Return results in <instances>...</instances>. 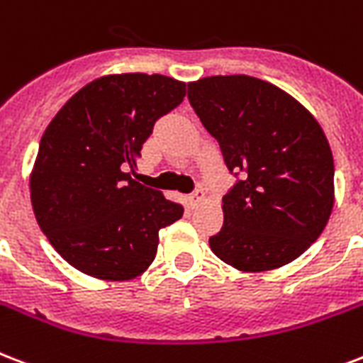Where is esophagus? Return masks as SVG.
<instances>
[{
	"instance_id": "1",
	"label": "esophagus",
	"mask_w": 363,
	"mask_h": 363,
	"mask_svg": "<svg viewBox=\"0 0 363 363\" xmlns=\"http://www.w3.org/2000/svg\"><path fill=\"white\" fill-rule=\"evenodd\" d=\"M206 200V192H203V188H196L190 196H188V201H190V206H198L201 201Z\"/></svg>"
}]
</instances>
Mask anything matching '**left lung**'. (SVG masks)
I'll use <instances>...</instances> for the list:
<instances>
[{"mask_svg":"<svg viewBox=\"0 0 363 363\" xmlns=\"http://www.w3.org/2000/svg\"><path fill=\"white\" fill-rule=\"evenodd\" d=\"M188 101L236 177L223 196V228L209 238L213 253L243 272L295 261L333 209L335 167L320 123L286 91L251 76L188 83Z\"/></svg>","mask_w":363,"mask_h":363,"instance_id":"1","label":"left lung"}]
</instances>
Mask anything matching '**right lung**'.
<instances>
[{"label":"right lung","instance_id":"right-lung-1","mask_svg":"<svg viewBox=\"0 0 363 363\" xmlns=\"http://www.w3.org/2000/svg\"><path fill=\"white\" fill-rule=\"evenodd\" d=\"M186 83L160 74H116L79 89L43 133L30 198L38 225L79 272L131 280L150 267L157 232L182 206L133 181L143 145Z\"/></svg>","mask_w":363,"mask_h":363}]
</instances>
